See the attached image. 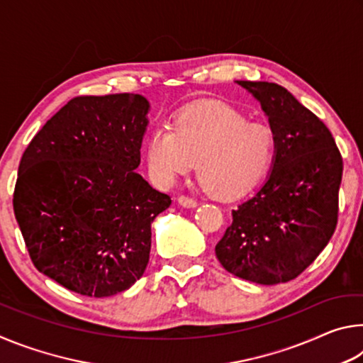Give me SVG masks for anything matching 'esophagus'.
Wrapping results in <instances>:
<instances>
[{
    "instance_id": "esophagus-1",
    "label": "esophagus",
    "mask_w": 363,
    "mask_h": 363,
    "mask_svg": "<svg viewBox=\"0 0 363 363\" xmlns=\"http://www.w3.org/2000/svg\"><path fill=\"white\" fill-rule=\"evenodd\" d=\"M177 203L184 208H195L196 200L190 199V196H186V195H181V196H177Z\"/></svg>"
}]
</instances>
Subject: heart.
Here are the masks:
<instances>
[{"mask_svg": "<svg viewBox=\"0 0 363 363\" xmlns=\"http://www.w3.org/2000/svg\"><path fill=\"white\" fill-rule=\"evenodd\" d=\"M275 133L262 121H248L240 110L219 102L181 108L168 126L147 140V163L158 184L171 186L196 163V176L213 196H240L267 173L275 157Z\"/></svg>", "mask_w": 363, "mask_h": 363, "instance_id": "1", "label": "heart"}]
</instances>
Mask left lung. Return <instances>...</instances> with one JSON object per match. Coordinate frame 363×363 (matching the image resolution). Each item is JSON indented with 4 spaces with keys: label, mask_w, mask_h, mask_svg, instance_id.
Listing matches in <instances>:
<instances>
[{
    "label": "left lung",
    "mask_w": 363,
    "mask_h": 363,
    "mask_svg": "<svg viewBox=\"0 0 363 363\" xmlns=\"http://www.w3.org/2000/svg\"><path fill=\"white\" fill-rule=\"evenodd\" d=\"M237 83L261 102L277 145L267 181L232 211L216 256L237 277L285 284L309 267L333 235L342 157L325 123L284 86Z\"/></svg>",
    "instance_id": "left-lung-1"
}]
</instances>
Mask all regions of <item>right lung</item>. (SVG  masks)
Returning a JSON list of instances; mask_svg holds the SVG:
<instances>
[{
	"label": "right lung",
	"instance_id": "right-lung-1",
	"mask_svg": "<svg viewBox=\"0 0 363 363\" xmlns=\"http://www.w3.org/2000/svg\"><path fill=\"white\" fill-rule=\"evenodd\" d=\"M149 108L140 94L73 97L23 152L16 219L35 267L67 290L106 298L143 277L171 205L134 171Z\"/></svg>",
	"mask_w": 363,
	"mask_h": 363
}]
</instances>
